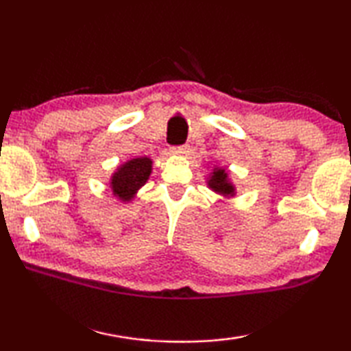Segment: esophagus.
<instances>
[{
  "label": "esophagus",
  "mask_w": 351,
  "mask_h": 351,
  "mask_svg": "<svg viewBox=\"0 0 351 351\" xmlns=\"http://www.w3.org/2000/svg\"><path fill=\"white\" fill-rule=\"evenodd\" d=\"M173 153L176 154H186L189 153V147L187 145H178L173 148Z\"/></svg>",
  "instance_id": "1"
}]
</instances>
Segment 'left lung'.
<instances>
[{
    "instance_id": "1",
    "label": "left lung",
    "mask_w": 351,
    "mask_h": 351,
    "mask_svg": "<svg viewBox=\"0 0 351 351\" xmlns=\"http://www.w3.org/2000/svg\"><path fill=\"white\" fill-rule=\"evenodd\" d=\"M209 186H210V189H213L218 193H223V195L234 193L232 184L228 181V173H226L223 169L213 170L212 178L209 180Z\"/></svg>"
}]
</instances>
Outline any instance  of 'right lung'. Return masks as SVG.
Wrapping results in <instances>:
<instances>
[{"label":"right lung","instance_id":"obj_1","mask_svg":"<svg viewBox=\"0 0 351 351\" xmlns=\"http://www.w3.org/2000/svg\"><path fill=\"white\" fill-rule=\"evenodd\" d=\"M152 173V159L136 158L119 169L111 180L112 192L123 201L134 197L136 190L147 182Z\"/></svg>","mask_w":351,"mask_h":351}]
</instances>
